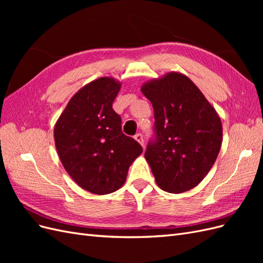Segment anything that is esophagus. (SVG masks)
<instances>
[{"label":"esophagus","mask_w":263,"mask_h":263,"mask_svg":"<svg viewBox=\"0 0 263 263\" xmlns=\"http://www.w3.org/2000/svg\"><path fill=\"white\" fill-rule=\"evenodd\" d=\"M135 139H136L139 144L144 147V137H142V135L141 134H137L136 136H135Z\"/></svg>","instance_id":"1"}]
</instances>
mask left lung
I'll return each instance as SVG.
<instances>
[{
    "label": "left lung",
    "mask_w": 263,
    "mask_h": 263,
    "mask_svg": "<svg viewBox=\"0 0 263 263\" xmlns=\"http://www.w3.org/2000/svg\"><path fill=\"white\" fill-rule=\"evenodd\" d=\"M155 112L156 139L145 153L158 186L182 193L200 184L219 154L216 109L185 74L171 71L141 85Z\"/></svg>",
    "instance_id": "left-lung-1"
}]
</instances>
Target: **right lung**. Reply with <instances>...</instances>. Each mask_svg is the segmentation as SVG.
Segmentation results:
<instances>
[{"label": "right lung", "instance_id": "right-lung-1", "mask_svg": "<svg viewBox=\"0 0 263 263\" xmlns=\"http://www.w3.org/2000/svg\"><path fill=\"white\" fill-rule=\"evenodd\" d=\"M122 83L112 77L91 81L70 99L55 122L54 145L60 161L77 184L97 195L121 189L142 148L122 133L112 107Z\"/></svg>", "mask_w": 263, "mask_h": 263}]
</instances>
